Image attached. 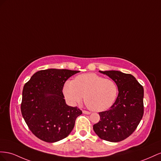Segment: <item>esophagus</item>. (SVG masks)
<instances>
[{"instance_id": "esophagus-1", "label": "esophagus", "mask_w": 161, "mask_h": 161, "mask_svg": "<svg viewBox=\"0 0 161 161\" xmlns=\"http://www.w3.org/2000/svg\"><path fill=\"white\" fill-rule=\"evenodd\" d=\"M82 112H83L84 114H90V112L87 111H83Z\"/></svg>"}]
</instances>
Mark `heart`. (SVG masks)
<instances>
[{
	"label": "heart",
	"mask_w": 161,
	"mask_h": 161,
	"mask_svg": "<svg viewBox=\"0 0 161 161\" xmlns=\"http://www.w3.org/2000/svg\"><path fill=\"white\" fill-rule=\"evenodd\" d=\"M63 92L72 105L80 103L85 95L87 107L94 111L100 112L112 106L117 98L118 88L113 80L89 73L77 75L73 81H67Z\"/></svg>",
	"instance_id": "obj_1"
}]
</instances>
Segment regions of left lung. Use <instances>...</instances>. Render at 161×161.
I'll return each mask as SVG.
<instances>
[{"label":"left lung","mask_w":161,"mask_h":161,"mask_svg":"<svg viewBox=\"0 0 161 161\" xmlns=\"http://www.w3.org/2000/svg\"><path fill=\"white\" fill-rule=\"evenodd\" d=\"M115 82L119 94L108 110L98 113L100 120L93 129L100 139L118 142L137 128L144 114V88L131 74L119 71H99Z\"/></svg>","instance_id":"obj_1"}]
</instances>
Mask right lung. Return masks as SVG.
Listing matches in <instances>:
<instances>
[{"label":"right lung","instance_id":"right-lung-1","mask_svg":"<svg viewBox=\"0 0 161 161\" xmlns=\"http://www.w3.org/2000/svg\"><path fill=\"white\" fill-rule=\"evenodd\" d=\"M80 72L48 69L35 73L24 85L21 111L30 131L41 140L53 143L69 136L76 118L82 114L68 106L63 88L65 81Z\"/></svg>","mask_w":161,"mask_h":161}]
</instances>
